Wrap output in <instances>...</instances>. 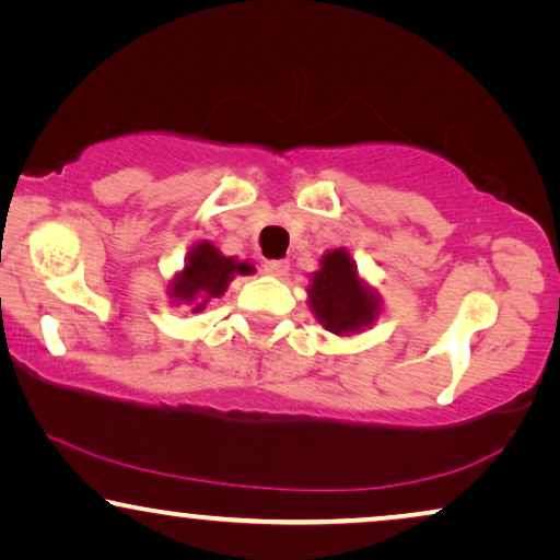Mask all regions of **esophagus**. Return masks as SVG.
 <instances>
[{"mask_svg":"<svg viewBox=\"0 0 560 560\" xmlns=\"http://www.w3.org/2000/svg\"><path fill=\"white\" fill-rule=\"evenodd\" d=\"M290 270L288 259H267L265 262V272L272 275V278H285Z\"/></svg>","mask_w":560,"mask_h":560,"instance_id":"34e87169","label":"esophagus"}]
</instances>
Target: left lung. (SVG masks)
Returning <instances> with one entry per match:
<instances>
[{
    "label": "left lung",
    "instance_id": "1",
    "mask_svg": "<svg viewBox=\"0 0 560 560\" xmlns=\"http://www.w3.org/2000/svg\"><path fill=\"white\" fill-rule=\"evenodd\" d=\"M308 305L318 324L336 336L364 331L382 313L377 290L359 278L357 262L343 247L320 257L308 282Z\"/></svg>",
    "mask_w": 560,
    "mask_h": 560
}]
</instances>
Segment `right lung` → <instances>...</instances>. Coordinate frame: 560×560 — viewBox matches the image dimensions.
<instances>
[{"label": "right lung", "instance_id": "right-lung-1", "mask_svg": "<svg viewBox=\"0 0 560 560\" xmlns=\"http://www.w3.org/2000/svg\"><path fill=\"white\" fill-rule=\"evenodd\" d=\"M252 272H255V267L247 259L226 257L211 242H198L190 247L183 270L173 275L167 295L175 305H190V313H201L211 298L226 293L229 282L236 275Z\"/></svg>", "mask_w": 560, "mask_h": 560}]
</instances>
